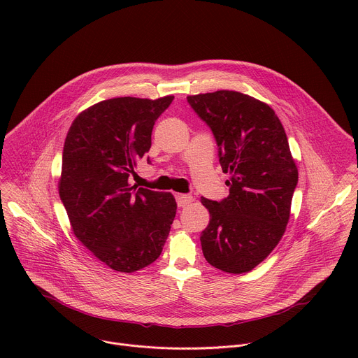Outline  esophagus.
<instances>
[{
  "mask_svg": "<svg viewBox=\"0 0 358 358\" xmlns=\"http://www.w3.org/2000/svg\"><path fill=\"white\" fill-rule=\"evenodd\" d=\"M176 199H177V203H178V207H185V206H188V203H191L192 202V196L189 195V194H177L176 195Z\"/></svg>",
  "mask_w": 358,
  "mask_h": 358,
  "instance_id": "esophagus-1",
  "label": "esophagus"
}]
</instances>
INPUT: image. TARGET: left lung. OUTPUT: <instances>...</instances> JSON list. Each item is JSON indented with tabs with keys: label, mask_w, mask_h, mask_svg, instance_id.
<instances>
[{
	"label": "left lung",
	"mask_w": 358,
	"mask_h": 358,
	"mask_svg": "<svg viewBox=\"0 0 358 358\" xmlns=\"http://www.w3.org/2000/svg\"><path fill=\"white\" fill-rule=\"evenodd\" d=\"M217 140L229 173V195L201 198L210 224L199 239L207 262L227 273H245L265 261L282 239L297 185V167L275 110L249 94L217 90L187 96Z\"/></svg>",
	"instance_id": "1"
}]
</instances>
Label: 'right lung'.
<instances>
[{"instance_id": "1", "label": "right lung", "mask_w": 358, "mask_h": 358, "mask_svg": "<svg viewBox=\"0 0 358 358\" xmlns=\"http://www.w3.org/2000/svg\"><path fill=\"white\" fill-rule=\"evenodd\" d=\"M173 99L101 100L76 116L65 138L58 188L71 228L94 258L117 272L155 262L176 218L171 192L129 182Z\"/></svg>"}]
</instances>
